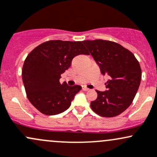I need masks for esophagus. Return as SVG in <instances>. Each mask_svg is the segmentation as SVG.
Instances as JSON below:
<instances>
[{
	"mask_svg": "<svg viewBox=\"0 0 157 157\" xmlns=\"http://www.w3.org/2000/svg\"><path fill=\"white\" fill-rule=\"evenodd\" d=\"M83 91H89V90H90V89H88L87 87H86V86H83Z\"/></svg>",
	"mask_w": 157,
	"mask_h": 157,
	"instance_id": "esophagus-1",
	"label": "esophagus"
}]
</instances>
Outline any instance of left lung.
<instances>
[{
  "mask_svg": "<svg viewBox=\"0 0 157 157\" xmlns=\"http://www.w3.org/2000/svg\"><path fill=\"white\" fill-rule=\"evenodd\" d=\"M83 43L101 74L110 77L105 83L107 91L96 90L98 97L91 101L92 110L104 117L118 116L132 103L138 90L141 79L139 62L131 51L113 41L98 39Z\"/></svg>",
  "mask_w": 157,
  "mask_h": 157,
  "instance_id": "left-lung-1",
  "label": "left lung"
}]
</instances>
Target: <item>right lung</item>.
<instances>
[{"label": "right lung", "mask_w": 157, "mask_h": 157, "mask_svg": "<svg viewBox=\"0 0 157 157\" xmlns=\"http://www.w3.org/2000/svg\"><path fill=\"white\" fill-rule=\"evenodd\" d=\"M80 54L89 55L81 41L48 40L27 56L22 67V81L26 95L33 106L45 115L62 113L82 87L61 83V74Z\"/></svg>", "instance_id": "right-lung-1"}]
</instances>
